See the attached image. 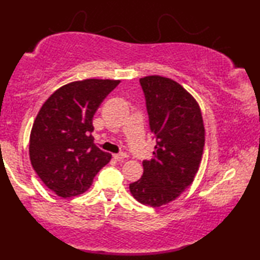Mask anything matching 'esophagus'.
<instances>
[{
  "label": "esophagus",
  "mask_w": 260,
  "mask_h": 260,
  "mask_svg": "<svg viewBox=\"0 0 260 260\" xmlns=\"http://www.w3.org/2000/svg\"><path fill=\"white\" fill-rule=\"evenodd\" d=\"M127 157V155L125 152H119V154H115L113 155V158L117 159V161H123V159H125Z\"/></svg>",
  "instance_id": "34e87169"
}]
</instances>
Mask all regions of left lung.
Masks as SVG:
<instances>
[{"label": "left lung", "mask_w": 260, "mask_h": 260, "mask_svg": "<svg viewBox=\"0 0 260 260\" xmlns=\"http://www.w3.org/2000/svg\"><path fill=\"white\" fill-rule=\"evenodd\" d=\"M140 84L156 145L152 158L143 161V175L129 188L141 204L159 207L194 181L204 152V120L193 95L176 81L149 76Z\"/></svg>", "instance_id": "1"}]
</instances>
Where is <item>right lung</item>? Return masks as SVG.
Returning a JSON list of instances; mask_svg holds the SVG:
<instances>
[{"label": "right lung", "mask_w": 260, "mask_h": 260, "mask_svg": "<svg viewBox=\"0 0 260 260\" xmlns=\"http://www.w3.org/2000/svg\"><path fill=\"white\" fill-rule=\"evenodd\" d=\"M119 80L73 81L51 94L29 137L31 166L47 188L61 198L83 194L111 154L93 143L92 120Z\"/></svg>", "instance_id": "add662e5"}]
</instances>
